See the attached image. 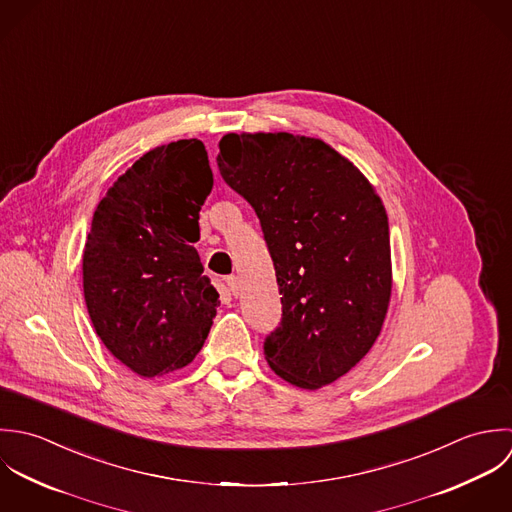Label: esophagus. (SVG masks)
<instances>
[{
  "mask_svg": "<svg viewBox=\"0 0 512 512\" xmlns=\"http://www.w3.org/2000/svg\"><path fill=\"white\" fill-rule=\"evenodd\" d=\"M223 283H225V289H227V293H229V295H233V297H237V295H239V279H237L235 275L225 277V279H223Z\"/></svg>",
  "mask_w": 512,
  "mask_h": 512,
  "instance_id": "esophagus-1",
  "label": "esophagus"
}]
</instances>
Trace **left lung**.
<instances>
[{
    "instance_id": "obj_1",
    "label": "left lung",
    "mask_w": 512,
    "mask_h": 512,
    "mask_svg": "<svg viewBox=\"0 0 512 512\" xmlns=\"http://www.w3.org/2000/svg\"><path fill=\"white\" fill-rule=\"evenodd\" d=\"M217 166L255 209L281 293L265 338L277 376L316 390L352 370L376 342L392 295L390 227L362 172L318 138L225 134Z\"/></svg>"
}]
</instances>
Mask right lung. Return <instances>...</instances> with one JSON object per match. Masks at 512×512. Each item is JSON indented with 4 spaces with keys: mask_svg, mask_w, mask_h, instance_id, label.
I'll return each mask as SVG.
<instances>
[{
    "mask_svg": "<svg viewBox=\"0 0 512 512\" xmlns=\"http://www.w3.org/2000/svg\"><path fill=\"white\" fill-rule=\"evenodd\" d=\"M213 188L204 142L146 152L106 192L83 251L89 316L108 352L144 378L188 366L219 307L194 243Z\"/></svg>",
    "mask_w": 512,
    "mask_h": 512,
    "instance_id": "right-lung-1",
    "label": "right lung"
}]
</instances>
